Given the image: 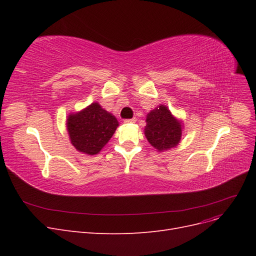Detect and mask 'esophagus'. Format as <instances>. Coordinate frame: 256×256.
I'll return each mask as SVG.
<instances>
[{"instance_id": "34e87169", "label": "esophagus", "mask_w": 256, "mask_h": 256, "mask_svg": "<svg viewBox=\"0 0 256 256\" xmlns=\"http://www.w3.org/2000/svg\"><path fill=\"white\" fill-rule=\"evenodd\" d=\"M136 122V118H130V120H124V122L125 124H134V122Z\"/></svg>"}]
</instances>
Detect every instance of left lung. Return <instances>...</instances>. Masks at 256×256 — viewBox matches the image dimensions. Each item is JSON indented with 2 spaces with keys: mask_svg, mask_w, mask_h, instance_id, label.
<instances>
[{
  "mask_svg": "<svg viewBox=\"0 0 256 256\" xmlns=\"http://www.w3.org/2000/svg\"><path fill=\"white\" fill-rule=\"evenodd\" d=\"M182 120L174 118L168 108L160 104L146 116L144 134L152 146L159 152L176 147L182 138Z\"/></svg>",
  "mask_w": 256,
  "mask_h": 256,
  "instance_id": "1",
  "label": "left lung"
}]
</instances>
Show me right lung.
<instances>
[{
	"label": "right lung",
	"mask_w": 256,
	"mask_h": 256,
	"mask_svg": "<svg viewBox=\"0 0 256 256\" xmlns=\"http://www.w3.org/2000/svg\"><path fill=\"white\" fill-rule=\"evenodd\" d=\"M66 125L69 138L76 150L96 154L110 141L118 122L98 102H92L78 113L69 114Z\"/></svg>",
	"instance_id": "obj_1"
}]
</instances>
